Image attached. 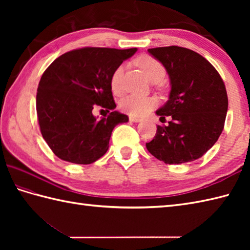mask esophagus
I'll use <instances>...</instances> for the list:
<instances>
[{
    "instance_id": "1",
    "label": "esophagus",
    "mask_w": 250,
    "mask_h": 250,
    "mask_svg": "<svg viewBox=\"0 0 250 250\" xmlns=\"http://www.w3.org/2000/svg\"><path fill=\"white\" fill-rule=\"evenodd\" d=\"M130 118V120L131 121H133V122H140V121H142V119L140 118V117H135V116H130L129 117Z\"/></svg>"
}]
</instances>
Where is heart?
I'll use <instances>...</instances> for the list:
<instances>
[{"label":"heart","mask_w":250,"mask_h":250,"mask_svg":"<svg viewBox=\"0 0 250 250\" xmlns=\"http://www.w3.org/2000/svg\"><path fill=\"white\" fill-rule=\"evenodd\" d=\"M136 64L139 66L144 75L149 79L151 83H159L166 76V68L162 63L159 62L151 56H141L136 59ZM125 67L119 65L111 74L110 77V88L113 92L119 94L122 92V76H124ZM156 105V100L150 97H137V95H126L119 103L120 109L124 113L131 116H142L149 111Z\"/></svg>","instance_id":"heart-1"}]
</instances>
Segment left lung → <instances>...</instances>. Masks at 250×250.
Returning a JSON list of instances; mask_svg holds the SVG:
<instances>
[{
  "label": "left lung",
  "instance_id": "1",
  "mask_svg": "<svg viewBox=\"0 0 250 250\" xmlns=\"http://www.w3.org/2000/svg\"><path fill=\"white\" fill-rule=\"evenodd\" d=\"M148 52L168 74L171 92L156 114L171 116L158 125L147 150L167 164L194 161L214 146L224 130L228 110L226 86L219 73L198 52L178 46L158 47ZM163 122V121H162Z\"/></svg>",
  "mask_w": 250,
  "mask_h": 250
}]
</instances>
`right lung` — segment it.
<instances>
[{
  "label": "right lung",
  "mask_w": 250,
  "mask_h": 250,
  "mask_svg": "<svg viewBox=\"0 0 250 250\" xmlns=\"http://www.w3.org/2000/svg\"><path fill=\"white\" fill-rule=\"evenodd\" d=\"M136 48L84 47L65 52L44 72L36 93V113L44 140L61 160L93 163L108 149L115 126L128 122L114 110L111 74ZM102 107L110 114L97 120L92 114Z\"/></svg>",
  "instance_id": "add662e5"
}]
</instances>
